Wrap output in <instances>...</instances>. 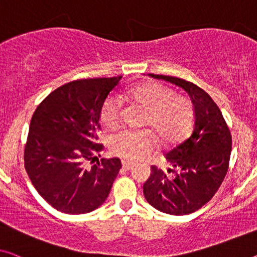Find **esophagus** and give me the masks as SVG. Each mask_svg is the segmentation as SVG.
<instances>
[{
	"label": "esophagus",
	"mask_w": 257,
	"mask_h": 257,
	"mask_svg": "<svg viewBox=\"0 0 257 257\" xmlns=\"http://www.w3.org/2000/svg\"><path fill=\"white\" fill-rule=\"evenodd\" d=\"M134 164L130 163V162H127V160H122V167L124 168V170H130V168L133 167Z\"/></svg>",
	"instance_id": "34e87169"
}]
</instances>
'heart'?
Instances as JSON below:
<instances>
[{
    "label": "heart",
    "mask_w": 257,
    "mask_h": 257,
    "mask_svg": "<svg viewBox=\"0 0 257 257\" xmlns=\"http://www.w3.org/2000/svg\"><path fill=\"white\" fill-rule=\"evenodd\" d=\"M127 97L147 110L144 124L156 130L164 143H174L189 132L194 121V108L188 99L175 95L171 87L159 83H145L130 89ZM122 115V100L112 94L105 99L100 118L106 127L114 128ZM151 130H123L109 139L114 155L125 159H140L156 147Z\"/></svg>",
    "instance_id": "obj_1"
}]
</instances>
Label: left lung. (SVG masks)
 I'll return each mask as SVG.
<instances>
[{"label": "left lung", "mask_w": 257, "mask_h": 257, "mask_svg": "<svg viewBox=\"0 0 257 257\" xmlns=\"http://www.w3.org/2000/svg\"><path fill=\"white\" fill-rule=\"evenodd\" d=\"M149 76L185 90L195 117L190 136L165 155L172 168L164 172L151 166L150 178L143 185L145 200L162 212L189 214L211 200L224 181L232 150L231 133L219 107L201 87L172 76Z\"/></svg>", "instance_id": "obj_1"}]
</instances>
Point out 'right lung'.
Returning <instances> with one entry per match:
<instances>
[{
  "label": "right lung",
  "mask_w": 257,
  "mask_h": 257,
  "mask_svg": "<svg viewBox=\"0 0 257 257\" xmlns=\"http://www.w3.org/2000/svg\"><path fill=\"white\" fill-rule=\"evenodd\" d=\"M120 79L67 83L34 110L24 150L25 170L38 193L61 212L82 214L99 208L120 171L118 158H102L87 166L102 150L97 143L100 109Z\"/></svg>",
  "instance_id": "1"
}]
</instances>
